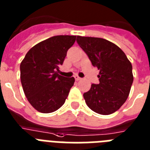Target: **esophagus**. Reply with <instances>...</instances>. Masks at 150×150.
<instances>
[{"mask_svg":"<svg viewBox=\"0 0 150 150\" xmlns=\"http://www.w3.org/2000/svg\"><path fill=\"white\" fill-rule=\"evenodd\" d=\"M75 80H76V81H79V80H82V78H80V76H75Z\"/></svg>","mask_w":150,"mask_h":150,"instance_id":"34e87169","label":"esophagus"}]
</instances>
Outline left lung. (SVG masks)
I'll return each mask as SVG.
<instances>
[{
    "label": "left lung",
    "instance_id": "obj_1",
    "mask_svg": "<svg viewBox=\"0 0 150 150\" xmlns=\"http://www.w3.org/2000/svg\"><path fill=\"white\" fill-rule=\"evenodd\" d=\"M76 42L93 66L100 70L99 84L84 93L86 105L96 113L116 112L128 98L133 81L132 64L118 46L107 40L77 36Z\"/></svg>",
    "mask_w": 150,
    "mask_h": 150
}]
</instances>
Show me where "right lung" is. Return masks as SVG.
<instances>
[{
	"label": "right lung",
	"mask_w": 150,
	"mask_h": 150,
	"mask_svg": "<svg viewBox=\"0 0 150 150\" xmlns=\"http://www.w3.org/2000/svg\"><path fill=\"white\" fill-rule=\"evenodd\" d=\"M76 36L58 35L40 42L27 53L21 63V81L26 97L43 113L60 108L74 86V77L58 74L67 52Z\"/></svg>",
	"instance_id": "add662e5"
}]
</instances>
